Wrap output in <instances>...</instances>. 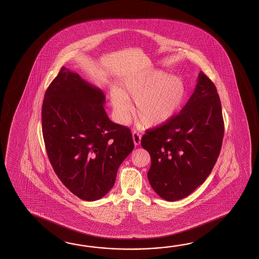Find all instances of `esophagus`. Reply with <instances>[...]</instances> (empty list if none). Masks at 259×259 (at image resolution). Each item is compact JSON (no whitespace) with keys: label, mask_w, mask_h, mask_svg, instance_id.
Wrapping results in <instances>:
<instances>
[{"label":"esophagus","mask_w":259,"mask_h":259,"mask_svg":"<svg viewBox=\"0 0 259 259\" xmlns=\"http://www.w3.org/2000/svg\"><path fill=\"white\" fill-rule=\"evenodd\" d=\"M132 140H133V143H134L135 145H139L141 143L142 135L139 132L134 131V132H132Z\"/></svg>","instance_id":"obj_1"}]
</instances>
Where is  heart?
Segmentation results:
<instances>
[{
  "label": "heart",
  "mask_w": 259,
  "mask_h": 259,
  "mask_svg": "<svg viewBox=\"0 0 259 259\" xmlns=\"http://www.w3.org/2000/svg\"><path fill=\"white\" fill-rule=\"evenodd\" d=\"M187 94L181 77L153 70L125 78L119 88L111 90L110 101L120 123L130 119L133 101L138 120L145 127H154L169 121L182 109Z\"/></svg>",
  "instance_id": "heart-1"
}]
</instances>
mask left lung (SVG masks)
I'll return each mask as SVG.
<instances>
[{"label":"left lung","mask_w":259,"mask_h":259,"mask_svg":"<svg viewBox=\"0 0 259 259\" xmlns=\"http://www.w3.org/2000/svg\"><path fill=\"white\" fill-rule=\"evenodd\" d=\"M224 135L217 88L200 71L194 92L181 113L147 130L141 141L151 156L149 182L168 202L185 198L204 183L215 165Z\"/></svg>","instance_id":"1"}]
</instances>
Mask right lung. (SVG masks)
<instances>
[{"instance_id": "right-lung-1", "label": "right lung", "mask_w": 259, "mask_h": 259, "mask_svg": "<svg viewBox=\"0 0 259 259\" xmlns=\"http://www.w3.org/2000/svg\"><path fill=\"white\" fill-rule=\"evenodd\" d=\"M105 94L62 66L44 95L42 134L61 182L85 201L104 197L134 148L131 130L111 121Z\"/></svg>"}]
</instances>
